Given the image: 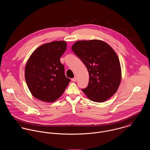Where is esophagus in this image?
I'll list each match as a JSON object with an SVG mask.
<instances>
[{"label":"esophagus","instance_id":"obj_1","mask_svg":"<svg viewBox=\"0 0 150 150\" xmlns=\"http://www.w3.org/2000/svg\"><path fill=\"white\" fill-rule=\"evenodd\" d=\"M71 81H73V82H76V81H77V77H75L73 78V79H71Z\"/></svg>","mask_w":150,"mask_h":150}]
</instances>
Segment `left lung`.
Instances as JSON below:
<instances>
[{"instance_id": "8db88e82", "label": "left lung", "mask_w": 150, "mask_h": 150, "mask_svg": "<svg viewBox=\"0 0 150 150\" xmlns=\"http://www.w3.org/2000/svg\"><path fill=\"white\" fill-rule=\"evenodd\" d=\"M72 51L86 65L89 73L88 86L83 92L95 102H103L117 91L121 81L118 57L107 43L100 40H80Z\"/></svg>"}]
</instances>
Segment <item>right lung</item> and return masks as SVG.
Returning a JSON list of instances; mask_svg holds the SVG:
<instances>
[{
	"label": "right lung",
	"instance_id": "add662e5",
	"mask_svg": "<svg viewBox=\"0 0 150 150\" xmlns=\"http://www.w3.org/2000/svg\"><path fill=\"white\" fill-rule=\"evenodd\" d=\"M65 41L44 44L28 59L25 78L32 95L45 102H54L64 92L70 80L64 74L61 57L66 50Z\"/></svg>",
	"mask_w": 150,
	"mask_h": 150
}]
</instances>
